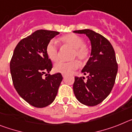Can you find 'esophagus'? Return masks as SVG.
Wrapping results in <instances>:
<instances>
[{
  "instance_id": "34e87169",
  "label": "esophagus",
  "mask_w": 132,
  "mask_h": 132,
  "mask_svg": "<svg viewBox=\"0 0 132 132\" xmlns=\"http://www.w3.org/2000/svg\"><path fill=\"white\" fill-rule=\"evenodd\" d=\"M62 77L65 78V77H66V75H65V74H62Z\"/></svg>"
}]
</instances>
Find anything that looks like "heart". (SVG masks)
I'll return each instance as SVG.
<instances>
[{
  "label": "heart",
  "instance_id": "heart-1",
  "mask_svg": "<svg viewBox=\"0 0 132 132\" xmlns=\"http://www.w3.org/2000/svg\"><path fill=\"white\" fill-rule=\"evenodd\" d=\"M60 41L64 45L73 49L72 58H77L81 62H84L88 59L90 55V49L84 44V40L81 36L76 34H68L60 38ZM46 52L49 59L52 62L57 61L59 58V53L56 42L51 40L47 44ZM80 63L75 60L69 62H58L55 64L54 70L56 72L63 74H70L77 70Z\"/></svg>",
  "mask_w": 132,
  "mask_h": 132
}]
</instances>
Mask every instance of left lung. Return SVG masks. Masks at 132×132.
I'll return each mask as SVG.
<instances>
[{
    "label": "left lung",
    "mask_w": 132,
    "mask_h": 132,
    "mask_svg": "<svg viewBox=\"0 0 132 132\" xmlns=\"http://www.w3.org/2000/svg\"><path fill=\"white\" fill-rule=\"evenodd\" d=\"M75 33L86 34L91 42L92 51L82 72L85 78L75 77L73 90L76 98L86 106L100 104L112 91L118 72L114 48L102 35L90 29L79 30Z\"/></svg>",
    "instance_id": "1"
}]
</instances>
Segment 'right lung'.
<instances>
[{"instance_id":"add662e5","label":"right lung","mask_w":132,"mask_h":132,"mask_svg":"<svg viewBox=\"0 0 132 132\" xmlns=\"http://www.w3.org/2000/svg\"><path fill=\"white\" fill-rule=\"evenodd\" d=\"M58 34L38 30L22 39L10 62L14 88L22 98L36 108L46 107L53 102L62 80L60 73L49 74L52 64L46 52L47 44ZM44 74L45 79L42 78Z\"/></svg>"}]
</instances>
